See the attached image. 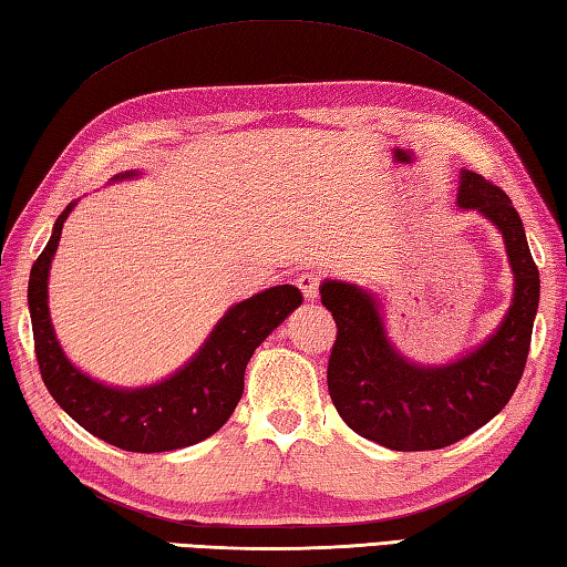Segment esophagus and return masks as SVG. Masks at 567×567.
Wrapping results in <instances>:
<instances>
[{
  "instance_id": "1",
  "label": "esophagus",
  "mask_w": 567,
  "mask_h": 567,
  "mask_svg": "<svg viewBox=\"0 0 567 567\" xmlns=\"http://www.w3.org/2000/svg\"><path fill=\"white\" fill-rule=\"evenodd\" d=\"M296 286H299V289H301L306 301H316V296H319V276H316L313 271L311 274L306 271V274H301L299 278H296Z\"/></svg>"
}]
</instances>
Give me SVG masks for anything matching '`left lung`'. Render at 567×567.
<instances>
[{"mask_svg": "<svg viewBox=\"0 0 567 567\" xmlns=\"http://www.w3.org/2000/svg\"><path fill=\"white\" fill-rule=\"evenodd\" d=\"M458 208L498 228L513 271V299L481 346L449 363L405 359L385 331L381 303L359 284H321V303L339 336L329 359V393L341 419L391 451H439L495 419L511 401L530 351L540 276L508 194L461 172Z\"/></svg>", "mask_w": 567, "mask_h": 567, "instance_id": "obj_1", "label": "left lung"}]
</instances>
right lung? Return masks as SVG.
<instances>
[{"label": "right lung", "mask_w": 567, "mask_h": 567, "mask_svg": "<svg viewBox=\"0 0 567 567\" xmlns=\"http://www.w3.org/2000/svg\"><path fill=\"white\" fill-rule=\"evenodd\" d=\"M136 176L142 174L124 172L112 182ZM74 206L76 202L59 214L49 244L29 274V316L47 391L84 431L122 451L164 453L202 443L231 419L244 393L246 363L271 331L299 309L301 291L281 284L234 303L202 349L162 381L138 389L102 383L69 361L49 316V268Z\"/></svg>", "instance_id": "1"}]
</instances>
